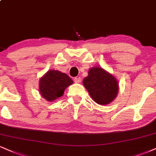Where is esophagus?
Wrapping results in <instances>:
<instances>
[{"mask_svg":"<svg viewBox=\"0 0 156 156\" xmlns=\"http://www.w3.org/2000/svg\"><path fill=\"white\" fill-rule=\"evenodd\" d=\"M80 77H76V78H74V81H75V83H80Z\"/></svg>","mask_w":156,"mask_h":156,"instance_id":"esophagus-1","label":"esophagus"}]
</instances>
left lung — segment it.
<instances>
[{"mask_svg": "<svg viewBox=\"0 0 156 156\" xmlns=\"http://www.w3.org/2000/svg\"><path fill=\"white\" fill-rule=\"evenodd\" d=\"M83 84L93 100L100 105L111 103L119 94V82L115 77L100 67L90 68Z\"/></svg>", "mask_w": 156, "mask_h": 156, "instance_id": "1", "label": "left lung"}]
</instances>
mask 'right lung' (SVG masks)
I'll return each instance as SVG.
<instances>
[{"label": "right lung", "mask_w": 156, "mask_h": 156, "mask_svg": "<svg viewBox=\"0 0 156 156\" xmlns=\"http://www.w3.org/2000/svg\"><path fill=\"white\" fill-rule=\"evenodd\" d=\"M73 83V80L65 73L49 70L39 80V92L43 98L52 102L62 96L66 88Z\"/></svg>", "instance_id": "1"}]
</instances>
